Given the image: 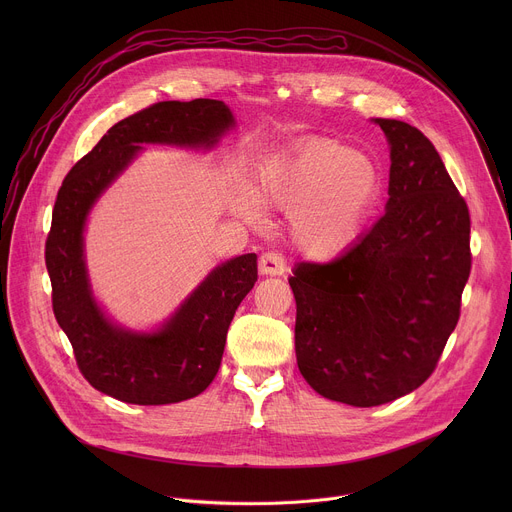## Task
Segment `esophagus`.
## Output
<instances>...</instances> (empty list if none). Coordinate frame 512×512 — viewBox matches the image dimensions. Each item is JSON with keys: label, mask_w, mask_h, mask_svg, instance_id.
I'll use <instances>...</instances> for the list:
<instances>
[{"label": "esophagus", "mask_w": 512, "mask_h": 512, "mask_svg": "<svg viewBox=\"0 0 512 512\" xmlns=\"http://www.w3.org/2000/svg\"><path fill=\"white\" fill-rule=\"evenodd\" d=\"M259 273L261 275H283L285 273V261L279 253H263L259 259Z\"/></svg>", "instance_id": "obj_1"}]
</instances>
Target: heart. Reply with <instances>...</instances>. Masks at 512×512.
Segmentation results:
<instances>
[{"instance_id": "b5f03b06", "label": "heart", "mask_w": 512, "mask_h": 512, "mask_svg": "<svg viewBox=\"0 0 512 512\" xmlns=\"http://www.w3.org/2000/svg\"><path fill=\"white\" fill-rule=\"evenodd\" d=\"M377 164L336 141H312L296 154L269 164L257 180L261 204L295 212L294 243L314 259H332L350 247L381 196ZM251 223L259 210L243 206Z\"/></svg>"}]
</instances>
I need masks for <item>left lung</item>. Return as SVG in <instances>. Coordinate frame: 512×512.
Instances as JSON below:
<instances>
[{
    "label": "left lung",
    "mask_w": 512,
    "mask_h": 512,
    "mask_svg": "<svg viewBox=\"0 0 512 512\" xmlns=\"http://www.w3.org/2000/svg\"><path fill=\"white\" fill-rule=\"evenodd\" d=\"M391 148L387 210L330 263H300L296 356L326 399L395 401L435 371L470 277V212L433 143L409 123L375 119Z\"/></svg>",
    "instance_id": "left-lung-1"
}]
</instances>
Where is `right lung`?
I'll list each match as a JSON object with an SVG mask.
<instances>
[{"label": "right lung", "instance_id": "obj_1", "mask_svg": "<svg viewBox=\"0 0 512 512\" xmlns=\"http://www.w3.org/2000/svg\"><path fill=\"white\" fill-rule=\"evenodd\" d=\"M233 125L231 109L216 99L150 105L115 123L58 190L44 253L52 310L83 377L113 399L168 405L200 395L216 377L231 320L257 281V255L214 267L158 332L137 334L109 322L91 294L83 245L87 214L141 143L208 150Z\"/></svg>", "mask_w": 512, "mask_h": 512}]
</instances>
